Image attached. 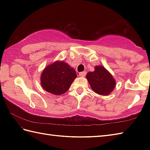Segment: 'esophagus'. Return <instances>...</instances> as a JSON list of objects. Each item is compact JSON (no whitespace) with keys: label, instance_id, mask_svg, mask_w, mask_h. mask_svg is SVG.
<instances>
[{"label":"esophagus","instance_id":"obj_1","mask_svg":"<svg viewBox=\"0 0 150 150\" xmlns=\"http://www.w3.org/2000/svg\"><path fill=\"white\" fill-rule=\"evenodd\" d=\"M86 74V71H82V72L79 73V75L80 76V77H84Z\"/></svg>","mask_w":150,"mask_h":150}]
</instances>
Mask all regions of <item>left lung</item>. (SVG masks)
<instances>
[{
    "mask_svg": "<svg viewBox=\"0 0 150 150\" xmlns=\"http://www.w3.org/2000/svg\"><path fill=\"white\" fill-rule=\"evenodd\" d=\"M86 79L92 90L103 96L110 95L116 85L112 75L101 65L95 66L93 71L88 72Z\"/></svg>",
    "mask_w": 150,
    "mask_h": 150,
    "instance_id": "obj_1",
    "label": "left lung"
}]
</instances>
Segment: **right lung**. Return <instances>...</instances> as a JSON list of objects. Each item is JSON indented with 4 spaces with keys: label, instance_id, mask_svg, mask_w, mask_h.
I'll return each mask as SVG.
<instances>
[{
    "label": "right lung",
    "instance_id": "obj_1",
    "mask_svg": "<svg viewBox=\"0 0 150 150\" xmlns=\"http://www.w3.org/2000/svg\"><path fill=\"white\" fill-rule=\"evenodd\" d=\"M77 77L75 69L64 60H56L45 67L40 75V84L44 90L60 95L69 90Z\"/></svg>",
    "mask_w": 150,
    "mask_h": 150
}]
</instances>
